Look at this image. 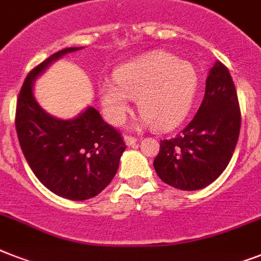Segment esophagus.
Segmentation results:
<instances>
[{
	"mask_svg": "<svg viewBox=\"0 0 261 261\" xmlns=\"http://www.w3.org/2000/svg\"><path fill=\"white\" fill-rule=\"evenodd\" d=\"M124 142H126V145H128V146H133V145H135V143L138 142V138L131 137V135H124Z\"/></svg>",
	"mask_w": 261,
	"mask_h": 261,
	"instance_id": "esophagus-1",
	"label": "esophagus"
}]
</instances>
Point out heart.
<instances>
[{"label":"heart","instance_id":"1","mask_svg":"<svg viewBox=\"0 0 261 261\" xmlns=\"http://www.w3.org/2000/svg\"><path fill=\"white\" fill-rule=\"evenodd\" d=\"M196 90V74L172 54L155 51L115 70V80H102L98 94L107 120L118 126L137 98L142 122L155 130L176 127L190 111Z\"/></svg>","mask_w":261,"mask_h":261}]
</instances>
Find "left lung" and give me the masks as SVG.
Wrapping results in <instances>:
<instances>
[{"mask_svg":"<svg viewBox=\"0 0 261 261\" xmlns=\"http://www.w3.org/2000/svg\"><path fill=\"white\" fill-rule=\"evenodd\" d=\"M241 111L231 75L217 62L206 81L198 112L172 139L160 143L154 169L160 178L182 191L204 188L221 176L239 141Z\"/></svg>","mask_w":261,"mask_h":261,"instance_id":"left-lung-1","label":"left lung"}]
</instances>
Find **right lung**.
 I'll use <instances>...</instances> for the list:
<instances>
[{
  "mask_svg": "<svg viewBox=\"0 0 261 261\" xmlns=\"http://www.w3.org/2000/svg\"><path fill=\"white\" fill-rule=\"evenodd\" d=\"M77 50L80 47L63 48L28 73L18 93L14 123L22 154L39 181L58 196L87 200L116 174L126 149L122 134L93 107L70 120L54 118L39 107L32 92L35 79L51 62Z\"/></svg>",
  "mask_w": 261,
  "mask_h": 261,
  "instance_id": "add662e5",
  "label": "right lung"
}]
</instances>
